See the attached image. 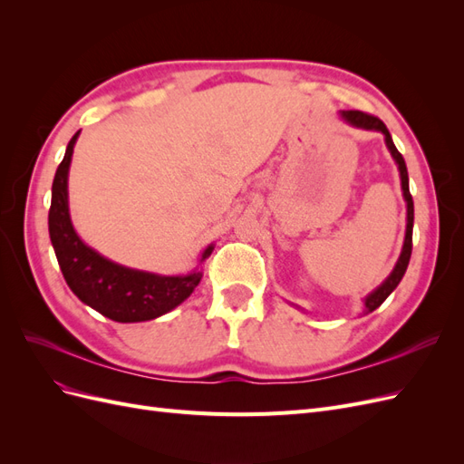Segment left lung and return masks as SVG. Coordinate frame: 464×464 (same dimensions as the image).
<instances>
[{
  "label": "left lung",
  "mask_w": 464,
  "mask_h": 464,
  "mask_svg": "<svg viewBox=\"0 0 464 464\" xmlns=\"http://www.w3.org/2000/svg\"><path fill=\"white\" fill-rule=\"evenodd\" d=\"M339 116L344 123L353 125V128L356 130H363V131H379L383 137H385V145H387V150L391 152L392 160H395L397 164V170H399V176H401V189H402V198H404V203H406V230H404V242H402V249H401V256L395 263V266H392V271L389 273V276L383 280L382 285H379L375 290H372L366 298L362 300V314L368 315L372 314L373 310H377L379 305H382L387 298L389 294L395 290L399 286V283L402 280L404 273H406V266H409V261H411V254H412V227H414V203H412V195H411V189H409V172H406V164H404V159L402 154L397 150L395 143H392V137L389 133V130L385 128V123L379 120V118H373V116H368L363 114V111H358V110H341ZM296 305V304H292ZM298 310H302L300 305H296Z\"/></svg>",
  "instance_id": "obj_1"
}]
</instances>
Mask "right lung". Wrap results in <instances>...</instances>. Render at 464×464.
<instances>
[{
  "instance_id": "obj_1",
  "label": "right lung",
  "mask_w": 464,
  "mask_h": 464,
  "mask_svg": "<svg viewBox=\"0 0 464 464\" xmlns=\"http://www.w3.org/2000/svg\"><path fill=\"white\" fill-rule=\"evenodd\" d=\"M77 131L65 149L52 184L48 215L50 240L67 286L75 296L104 317L118 323H141L157 319L186 302L203 278V263L213 254L208 244L195 269L186 275H160L133 269L111 261L87 246L77 234L69 213V166H72Z\"/></svg>"
}]
</instances>
